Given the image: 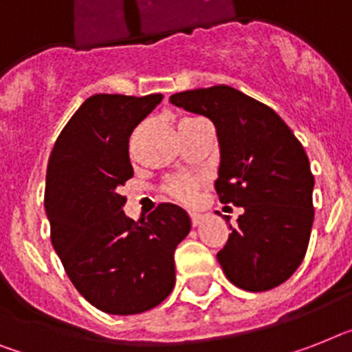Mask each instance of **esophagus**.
Returning a JSON list of instances; mask_svg holds the SVG:
<instances>
[{"instance_id":"1","label":"esophagus","mask_w":352,"mask_h":352,"mask_svg":"<svg viewBox=\"0 0 352 352\" xmlns=\"http://www.w3.org/2000/svg\"><path fill=\"white\" fill-rule=\"evenodd\" d=\"M201 221H203L201 214H196V212H192V214H190V223H192V226H197Z\"/></svg>"}]
</instances>
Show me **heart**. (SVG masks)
Listing matches in <instances>:
<instances>
[{"instance_id":"heart-1","label":"heart","mask_w":352,"mask_h":352,"mask_svg":"<svg viewBox=\"0 0 352 352\" xmlns=\"http://www.w3.org/2000/svg\"><path fill=\"white\" fill-rule=\"evenodd\" d=\"M197 120V118H183L179 122V126H185L188 122ZM140 129L135 133V138L138 136ZM203 185L201 176H194V174H176V176H170L167 182L164 183V192L167 196H170L173 199L179 203H185V205H192L197 199V194H199V188Z\"/></svg>"}]
</instances>
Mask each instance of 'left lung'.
Here are the masks:
<instances>
[{"instance_id": "obj_1", "label": "left lung", "mask_w": 352, "mask_h": 352, "mask_svg": "<svg viewBox=\"0 0 352 352\" xmlns=\"http://www.w3.org/2000/svg\"><path fill=\"white\" fill-rule=\"evenodd\" d=\"M170 102L214 122L221 147L214 187L219 201L245 208L217 252L226 278L246 292L286 283L315 217V178L297 136L272 107L225 84L176 93Z\"/></svg>"}]
</instances>
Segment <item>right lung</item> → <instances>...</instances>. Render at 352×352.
<instances>
[{"label":"right lung","mask_w":352,"mask_h":352,"mask_svg":"<svg viewBox=\"0 0 352 352\" xmlns=\"http://www.w3.org/2000/svg\"><path fill=\"white\" fill-rule=\"evenodd\" d=\"M164 95L98 93L60 131L46 169L50 237L77 292L100 311L136 315L169 297L174 250L190 232L183 208L162 203L147 217L124 214L133 178L129 136Z\"/></svg>","instance_id":"right-lung-1"}]
</instances>
